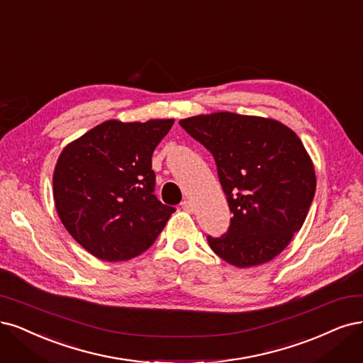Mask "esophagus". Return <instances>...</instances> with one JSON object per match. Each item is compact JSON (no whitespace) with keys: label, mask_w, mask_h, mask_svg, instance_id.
Returning <instances> with one entry per match:
<instances>
[{"label":"esophagus","mask_w":363,"mask_h":363,"mask_svg":"<svg viewBox=\"0 0 363 363\" xmlns=\"http://www.w3.org/2000/svg\"><path fill=\"white\" fill-rule=\"evenodd\" d=\"M182 208L186 210V211H194L192 203L189 201V199H184V201H182Z\"/></svg>","instance_id":"34e87169"}]
</instances>
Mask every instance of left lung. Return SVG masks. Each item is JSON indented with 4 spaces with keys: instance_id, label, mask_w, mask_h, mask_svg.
<instances>
[{
    "instance_id": "8db88e82",
    "label": "left lung",
    "mask_w": 363,
    "mask_h": 363,
    "mask_svg": "<svg viewBox=\"0 0 363 363\" xmlns=\"http://www.w3.org/2000/svg\"><path fill=\"white\" fill-rule=\"evenodd\" d=\"M213 155L233 218L213 252L237 267L273 259L302 228L315 195V171L298 136L282 123L215 112L180 120Z\"/></svg>"
}]
</instances>
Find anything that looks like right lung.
I'll return each instance as SVG.
<instances>
[{
  "instance_id": "add662e5",
  "label": "right lung",
  "mask_w": 363,
  "mask_h": 363,
  "mask_svg": "<svg viewBox=\"0 0 363 363\" xmlns=\"http://www.w3.org/2000/svg\"><path fill=\"white\" fill-rule=\"evenodd\" d=\"M174 120H108L62 150L54 171L58 216L104 261H126L155 243L176 211L155 195L152 156Z\"/></svg>"
}]
</instances>
